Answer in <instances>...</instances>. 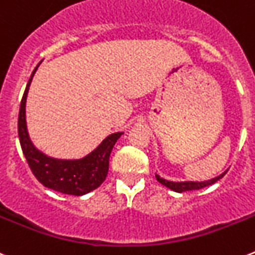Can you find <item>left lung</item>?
<instances>
[{"mask_svg":"<svg viewBox=\"0 0 255 255\" xmlns=\"http://www.w3.org/2000/svg\"><path fill=\"white\" fill-rule=\"evenodd\" d=\"M225 174H226V171H225V173H222L221 175L216 176V178L211 179V180H206V182H178V183H175V182H169V180H165V179L160 178L159 175H156V179H157V180H159L162 185H165V187L169 188V189H173V190H175V192H178V193H182V192H187V190H197V189H201V188L207 187V185L213 184V183H216L217 180H220V179H221Z\"/></svg>","mask_w":255,"mask_h":255,"instance_id":"8db88e82","label":"left lung"}]
</instances>
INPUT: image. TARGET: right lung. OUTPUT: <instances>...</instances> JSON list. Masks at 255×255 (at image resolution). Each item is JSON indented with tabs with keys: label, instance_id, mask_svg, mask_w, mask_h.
I'll use <instances>...</instances> for the list:
<instances>
[{
	"label": "right lung",
	"instance_id": "right-lung-1",
	"mask_svg": "<svg viewBox=\"0 0 255 255\" xmlns=\"http://www.w3.org/2000/svg\"><path fill=\"white\" fill-rule=\"evenodd\" d=\"M39 66V65H38ZM31 73L20 104L17 130L20 144L30 170L44 187L71 196H82L96 189L105 180L109 170V156L114 144L123 132L108 136L98 148L80 160H58L44 155L34 147L26 130L25 121V103L30 82L36 68Z\"/></svg>",
	"mask_w": 255,
	"mask_h": 255
}]
</instances>
